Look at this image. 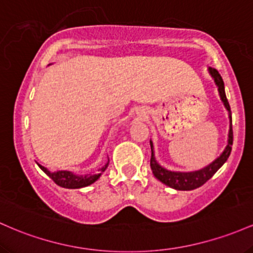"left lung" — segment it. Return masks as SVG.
Masks as SVG:
<instances>
[{"label": "left lung", "instance_id": "8db88e82", "mask_svg": "<svg viewBox=\"0 0 253 253\" xmlns=\"http://www.w3.org/2000/svg\"><path fill=\"white\" fill-rule=\"evenodd\" d=\"M209 74L211 75V78L214 79L215 84L217 86L218 94H220L221 101L225 105L226 110L228 111V117H229V132H228V143H227L225 150L222 152V154L220 155L217 159H215L211 164H209L208 166H206L204 169H198V171H192V172H175V171H169V169H164L163 166L158 164V161L155 160L154 157V146H153V142L150 141V149H152V157H150V169H152L153 174L155 175V178L164 183L165 185L169 186V188L175 189V190H183V191H189V190H194L202 186L206 181H208L215 173L217 172V169L226 163L227 159H228L229 154H231L232 150V144H233V129H232V112L231 107H229L228 100L226 98L225 93V84H223L222 78L218 74V72L214 68H209Z\"/></svg>", "mask_w": 253, "mask_h": 253}]
</instances>
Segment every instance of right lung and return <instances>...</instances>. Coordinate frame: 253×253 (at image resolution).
<instances>
[{
	"label": "right lung",
	"instance_id": "obj_1",
	"mask_svg": "<svg viewBox=\"0 0 253 253\" xmlns=\"http://www.w3.org/2000/svg\"><path fill=\"white\" fill-rule=\"evenodd\" d=\"M110 160H107V163L104 165L101 169H98V173L95 174H84V175H79L75 174V173L70 171H57V172H50L46 167L42 166V165L38 164V166L41 167L42 171H44L47 175L55 181L56 184L62 188L65 189H80L84 188V186H88L90 184H93L100 178L101 173H103L105 169L109 166Z\"/></svg>",
	"mask_w": 253,
	"mask_h": 253
}]
</instances>
